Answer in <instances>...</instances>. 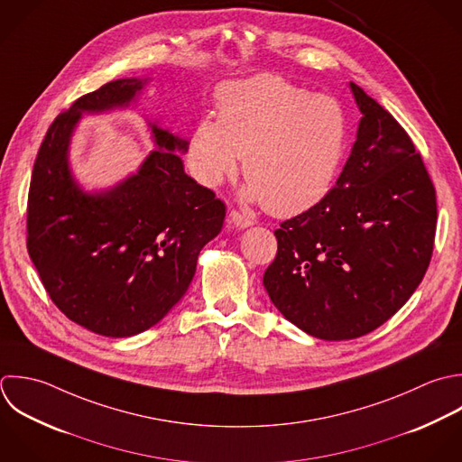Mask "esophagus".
<instances>
[{"label": "esophagus", "instance_id": "34e87169", "mask_svg": "<svg viewBox=\"0 0 462 462\" xmlns=\"http://www.w3.org/2000/svg\"><path fill=\"white\" fill-rule=\"evenodd\" d=\"M228 217H230V223H232L234 226H237V228H248V226L254 225V219L243 216V214L237 212V210H232V212L228 214Z\"/></svg>", "mask_w": 462, "mask_h": 462}]
</instances>
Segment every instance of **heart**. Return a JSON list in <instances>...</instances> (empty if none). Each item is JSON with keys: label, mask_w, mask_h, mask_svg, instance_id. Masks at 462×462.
Here are the masks:
<instances>
[{"label": "heart", "mask_w": 462, "mask_h": 462, "mask_svg": "<svg viewBox=\"0 0 462 462\" xmlns=\"http://www.w3.org/2000/svg\"><path fill=\"white\" fill-rule=\"evenodd\" d=\"M347 138V115L337 98L257 75L219 91L217 120L198 122L189 160L198 180L216 187L237 171L245 154L243 196L290 217L331 190Z\"/></svg>", "instance_id": "b5f03b06"}]
</instances>
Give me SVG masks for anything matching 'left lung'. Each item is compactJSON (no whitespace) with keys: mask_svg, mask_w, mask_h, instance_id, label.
I'll return each mask as SVG.
<instances>
[{"mask_svg":"<svg viewBox=\"0 0 462 462\" xmlns=\"http://www.w3.org/2000/svg\"><path fill=\"white\" fill-rule=\"evenodd\" d=\"M362 113L335 187L275 230L263 284L286 320L320 340L385 324L430 264L438 205L421 154L396 118L349 82Z\"/></svg>","mask_w":462,"mask_h":462,"instance_id":"8db88e82","label":"left lung"}]
</instances>
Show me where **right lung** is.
Wrapping results in <instances>:
<instances>
[{
	"mask_svg": "<svg viewBox=\"0 0 462 462\" xmlns=\"http://www.w3.org/2000/svg\"><path fill=\"white\" fill-rule=\"evenodd\" d=\"M151 77L118 79L77 98L39 147L26 214L28 255L53 304L102 337H134L185 295L225 203L185 174L189 142L147 122L154 147L115 187L86 192L69 169L82 115L129 107Z\"/></svg>",
	"mask_w": 462,
	"mask_h": 462,
	"instance_id": "right-lung-1",
	"label": "right lung"
}]
</instances>
